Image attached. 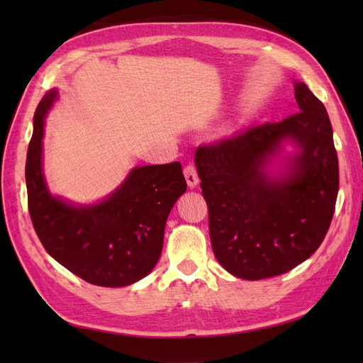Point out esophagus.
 <instances>
[{"mask_svg":"<svg viewBox=\"0 0 363 363\" xmlns=\"http://www.w3.org/2000/svg\"><path fill=\"white\" fill-rule=\"evenodd\" d=\"M184 176H186V181L189 184V187H196L198 182H199V177H198V172L194 164H189L184 168Z\"/></svg>","mask_w":363,"mask_h":363,"instance_id":"esophagus-1","label":"esophagus"}]
</instances>
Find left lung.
<instances>
[{"mask_svg": "<svg viewBox=\"0 0 363 363\" xmlns=\"http://www.w3.org/2000/svg\"><path fill=\"white\" fill-rule=\"evenodd\" d=\"M298 112L199 146L195 165L220 265L246 281L290 272L318 250L333 221L338 159L326 107L295 82ZM296 148L279 172L269 164Z\"/></svg>", "mask_w": 363, "mask_h": 363, "instance_id": "8db88e82", "label": "left lung"}]
</instances>
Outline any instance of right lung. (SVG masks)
Listing matches in <instances>:
<instances>
[{
    "mask_svg": "<svg viewBox=\"0 0 363 363\" xmlns=\"http://www.w3.org/2000/svg\"><path fill=\"white\" fill-rule=\"evenodd\" d=\"M59 91L51 89L34 113L28 146L26 189L33 226L52 259L81 279L125 287L152 272L164 245L165 223L187 190L179 162L135 167L95 204L54 196L43 174V126Z\"/></svg>",
    "mask_w": 363,
    "mask_h": 363,
    "instance_id": "1",
    "label": "right lung"
}]
</instances>
